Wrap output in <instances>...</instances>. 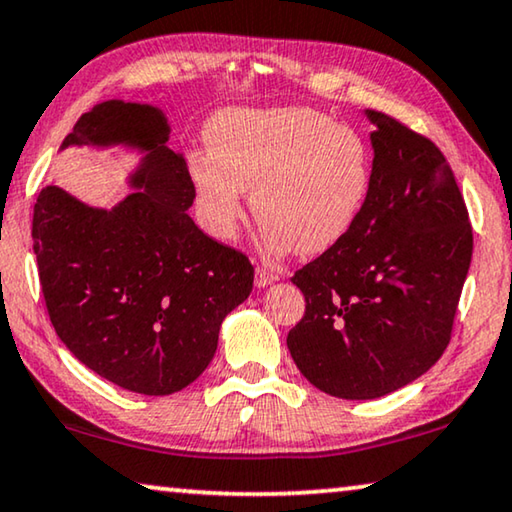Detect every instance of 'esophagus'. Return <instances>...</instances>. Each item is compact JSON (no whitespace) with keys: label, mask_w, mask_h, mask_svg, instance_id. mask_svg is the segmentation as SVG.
<instances>
[{"label":"esophagus","mask_w":512,"mask_h":512,"mask_svg":"<svg viewBox=\"0 0 512 512\" xmlns=\"http://www.w3.org/2000/svg\"><path fill=\"white\" fill-rule=\"evenodd\" d=\"M277 279H279V277L270 270V267H265V265H256V286H258V288L270 286V283H272V281H277Z\"/></svg>","instance_id":"esophagus-1"}]
</instances>
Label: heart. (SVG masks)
Segmentation results:
<instances>
[{
	"label": "heart",
	"mask_w": 512,
	"mask_h": 512,
	"mask_svg": "<svg viewBox=\"0 0 512 512\" xmlns=\"http://www.w3.org/2000/svg\"><path fill=\"white\" fill-rule=\"evenodd\" d=\"M208 153L190 157L203 229L229 242L245 192L270 254H322L359 222L373 185L368 141L311 107L224 109L206 128Z\"/></svg>",
	"instance_id": "b5f03b06"
}]
</instances>
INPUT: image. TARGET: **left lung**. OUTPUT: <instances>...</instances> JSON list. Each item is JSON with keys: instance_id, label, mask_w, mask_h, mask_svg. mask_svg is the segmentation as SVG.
Segmentation results:
<instances>
[{"instance_id": "obj_1", "label": "left lung", "mask_w": 512, "mask_h": 512, "mask_svg": "<svg viewBox=\"0 0 512 512\" xmlns=\"http://www.w3.org/2000/svg\"><path fill=\"white\" fill-rule=\"evenodd\" d=\"M373 123V185L345 238L290 279L304 293L288 350L313 387L345 400L387 396L451 341L474 233L444 153L389 114Z\"/></svg>"}]
</instances>
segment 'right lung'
I'll return each mask as SVG.
<instances>
[{
	"instance_id": "obj_1",
	"label": "right lung",
	"mask_w": 512,
	"mask_h": 512,
	"mask_svg": "<svg viewBox=\"0 0 512 512\" xmlns=\"http://www.w3.org/2000/svg\"><path fill=\"white\" fill-rule=\"evenodd\" d=\"M169 125L151 105L107 100L80 116L66 146L125 144L146 157L112 210L57 185L31 222L47 313L86 368L144 396L185 389L215 357L222 320L254 286L242 251L208 238L187 215L194 187Z\"/></svg>"
}]
</instances>
